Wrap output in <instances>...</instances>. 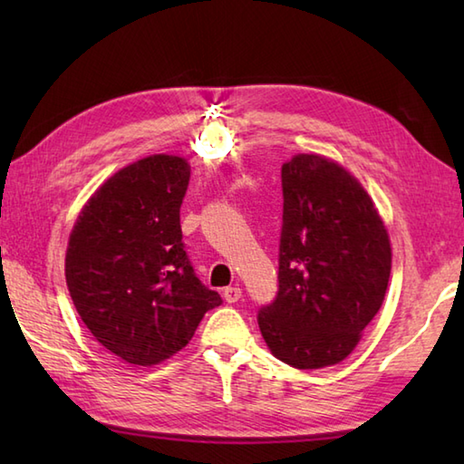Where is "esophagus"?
Masks as SVG:
<instances>
[{
    "label": "esophagus",
    "mask_w": 464,
    "mask_h": 464,
    "mask_svg": "<svg viewBox=\"0 0 464 464\" xmlns=\"http://www.w3.org/2000/svg\"><path fill=\"white\" fill-rule=\"evenodd\" d=\"M223 299L227 301V303H237L239 299H241V289L239 287H227L225 291H223Z\"/></svg>",
    "instance_id": "1"
}]
</instances>
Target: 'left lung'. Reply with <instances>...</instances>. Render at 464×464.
Instances as JSON below:
<instances>
[{
    "mask_svg": "<svg viewBox=\"0 0 464 464\" xmlns=\"http://www.w3.org/2000/svg\"><path fill=\"white\" fill-rule=\"evenodd\" d=\"M279 291L259 309L265 343L295 369L341 362L379 313L391 243L371 197L339 163L295 155L281 167Z\"/></svg>",
    "mask_w": 464,
    "mask_h": 464,
    "instance_id": "obj_1",
    "label": "left lung"
}]
</instances>
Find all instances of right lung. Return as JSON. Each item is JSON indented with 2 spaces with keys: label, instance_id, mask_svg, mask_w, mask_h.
Returning a JSON list of instances; mask_svg holds the SVG:
<instances>
[{
  "label": "right lung",
  "instance_id": "right-lung-1",
  "mask_svg": "<svg viewBox=\"0 0 464 464\" xmlns=\"http://www.w3.org/2000/svg\"><path fill=\"white\" fill-rule=\"evenodd\" d=\"M191 169L151 155L95 191L69 235L65 279L85 327L107 351L150 367L191 341L221 295L195 275L179 209Z\"/></svg>",
  "mask_w": 464,
  "mask_h": 464
}]
</instances>
